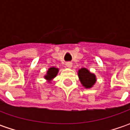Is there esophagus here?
<instances>
[{
  "mask_svg": "<svg viewBox=\"0 0 130 130\" xmlns=\"http://www.w3.org/2000/svg\"><path fill=\"white\" fill-rule=\"evenodd\" d=\"M66 66L69 68H71L72 67V62H67L66 63Z\"/></svg>",
  "mask_w": 130,
  "mask_h": 130,
  "instance_id": "1",
  "label": "esophagus"
}]
</instances>
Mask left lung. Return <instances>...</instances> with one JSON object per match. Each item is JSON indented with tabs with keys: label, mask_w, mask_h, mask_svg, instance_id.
I'll return each mask as SVG.
<instances>
[{
	"label": "left lung",
	"mask_w": 130,
	"mask_h": 130,
	"mask_svg": "<svg viewBox=\"0 0 130 130\" xmlns=\"http://www.w3.org/2000/svg\"><path fill=\"white\" fill-rule=\"evenodd\" d=\"M78 77L81 84L85 88H91L96 82L95 75L90 72L86 68H82L78 71Z\"/></svg>",
	"instance_id": "obj_1"
}]
</instances>
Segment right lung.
<instances>
[{"mask_svg": "<svg viewBox=\"0 0 130 130\" xmlns=\"http://www.w3.org/2000/svg\"><path fill=\"white\" fill-rule=\"evenodd\" d=\"M58 72V69L56 67H51L48 69L47 71V74L44 76L45 79H47V82H51L53 79L56 77Z\"/></svg>", "mask_w": 130, "mask_h": 130, "instance_id": "right-lung-1", "label": "right lung"}]
</instances>
